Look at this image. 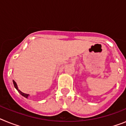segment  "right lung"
Here are the masks:
<instances>
[{
	"label": "right lung",
	"instance_id": "add662e5",
	"mask_svg": "<svg viewBox=\"0 0 126 126\" xmlns=\"http://www.w3.org/2000/svg\"><path fill=\"white\" fill-rule=\"evenodd\" d=\"M13 84H14V87H15V88L17 90V92H18L19 93H20V94H21L22 96H24V97L26 98H28V96H30V94H26V93H23V92H22L21 91H20V90H19L18 87H17V84H16V82L14 81V80H13Z\"/></svg>",
	"mask_w": 126,
	"mask_h": 126
}]
</instances>
